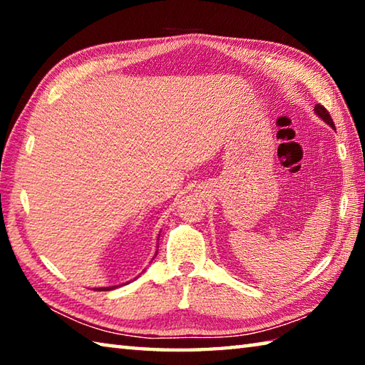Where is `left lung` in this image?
Wrapping results in <instances>:
<instances>
[{
    "instance_id": "1",
    "label": "left lung",
    "mask_w": 365,
    "mask_h": 365,
    "mask_svg": "<svg viewBox=\"0 0 365 365\" xmlns=\"http://www.w3.org/2000/svg\"><path fill=\"white\" fill-rule=\"evenodd\" d=\"M314 110H316L317 115H319V117H322V119H324L327 123H329L330 127L335 128V123H333L331 115L329 114V110H327V109L322 106V104H316V106H314Z\"/></svg>"
}]
</instances>
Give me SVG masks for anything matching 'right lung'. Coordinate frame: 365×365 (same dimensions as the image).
I'll list each match as a JSON object with an SVG mask.
<instances>
[{
  "label": "right lung",
  "mask_w": 365,
  "mask_h": 365,
  "mask_svg": "<svg viewBox=\"0 0 365 365\" xmlns=\"http://www.w3.org/2000/svg\"><path fill=\"white\" fill-rule=\"evenodd\" d=\"M156 255H158V251H156ZM156 255H154V256H156ZM114 288H117V287H104V288H98V289H100V292H110V289H114Z\"/></svg>",
  "instance_id": "1"
}]
</instances>
